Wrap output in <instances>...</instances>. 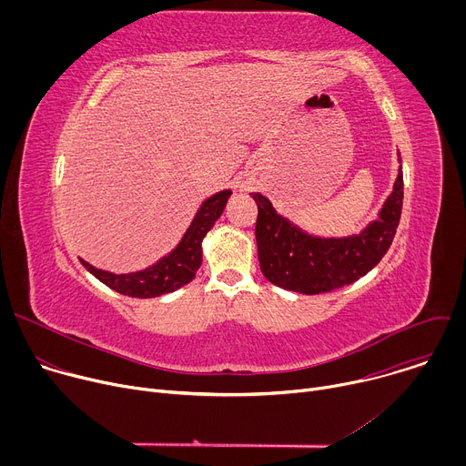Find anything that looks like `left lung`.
Segmentation results:
<instances>
[{"label":"left lung","instance_id":"8db88e82","mask_svg":"<svg viewBox=\"0 0 466 466\" xmlns=\"http://www.w3.org/2000/svg\"><path fill=\"white\" fill-rule=\"evenodd\" d=\"M256 245L263 277L271 284L304 295H319L349 286L365 277L389 250L404 203V175L396 177L394 189L378 219L350 238H313L279 216L259 193Z\"/></svg>","mask_w":466,"mask_h":466}]
</instances>
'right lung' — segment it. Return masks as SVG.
Listing matches in <instances>:
<instances>
[{"label":"right lung","instance_id":"1","mask_svg":"<svg viewBox=\"0 0 466 466\" xmlns=\"http://www.w3.org/2000/svg\"><path fill=\"white\" fill-rule=\"evenodd\" d=\"M230 195L232 191L225 189L207 198L203 207L198 208L191 227L187 228V232L184 234L177 248L169 256L151 265V268L146 271L130 273V275H114V273L92 268V265L86 263L85 259H81V263L97 280H101L105 286H108L110 289L121 295L135 297V299H153V297L171 293L189 284L195 279V273L198 268H201V261H203V250H201L203 238L208 234V230L216 225V221L223 214Z\"/></svg>","mask_w":466,"mask_h":466}]
</instances>
